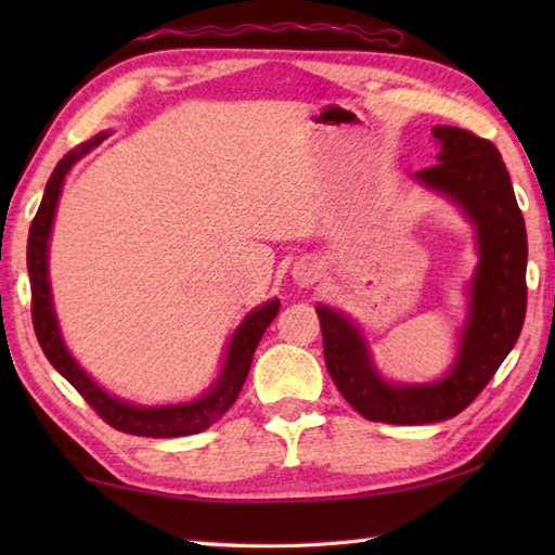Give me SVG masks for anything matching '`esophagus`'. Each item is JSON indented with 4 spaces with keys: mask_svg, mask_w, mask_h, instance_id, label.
<instances>
[{
    "mask_svg": "<svg viewBox=\"0 0 555 555\" xmlns=\"http://www.w3.org/2000/svg\"><path fill=\"white\" fill-rule=\"evenodd\" d=\"M296 279L300 281V284H314L317 279H320V267H317L314 262H300L296 267Z\"/></svg>",
    "mask_w": 555,
    "mask_h": 555,
    "instance_id": "obj_1",
    "label": "esophagus"
}]
</instances>
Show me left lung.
Wrapping results in <instances>:
<instances>
[{
    "instance_id": "8db88e82",
    "label": "left lung",
    "mask_w": 555,
    "mask_h": 555,
    "mask_svg": "<svg viewBox=\"0 0 555 555\" xmlns=\"http://www.w3.org/2000/svg\"><path fill=\"white\" fill-rule=\"evenodd\" d=\"M439 162L417 179L465 207L479 238V269L473 312L460 340V356L443 382L391 386L372 367L360 332L346 317L317 308L324 362L340 396L364 420L386 424H431L455 417L485 391L520 338L527 312V231L501 152L467 128L434 126Z\"/></svg>"
}]
</instances>
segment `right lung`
I'll use <instances>...</instances> for the list:
<instances>
[{"mask_svg":"<svg viewBox=\"0 0 555 555\" xmlns=\"http://www.w3.org/2000/svg\"><path fill=\"white\" fill-rule=\"evenodd\" d=\"M107 135H98L88 140L86 145L76 147L74 152L56 164L50 181H47L42 203L38 207L28 233V274H30V314L35 336L47 360L52 362V367L64 376V379L76 388L82 396V400L98 412V415L109 424V427L119 429L124 434L133 436H152V439H173V436H188L197 434L211 427L223 412H227L235 398H238L241 388L250 372L255 348L259 338L267 332V326L274 320L279 312V300H271L262 308L250 312L245 317V322L238 326V332L233 334L227 364H223L219 382L207 396L185 405H167V408H138L128 405L119 398H112L104 393L102 388L82 372L76 360L68 356L66 346L59 336L54 310H52V296L50 284H47V238L52 231V219L56 209L59 191H62L66 171L74 167V162L80 159L86 152H90L95 145H100Z\"/></svg>","mask_w":555,"mask_h":555,"instance_id":"obj_1","label":"right lung"}]
</instances>
